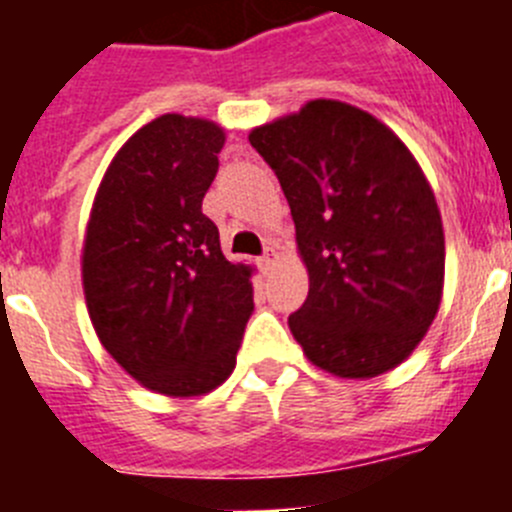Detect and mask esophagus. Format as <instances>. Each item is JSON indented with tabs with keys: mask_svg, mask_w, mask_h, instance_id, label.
Returning <instances> with one entry per match:
<instances>
[{
	"mask_svg": "<svg viewBox=\"0 0 512 512\" xmlns=\"http://www.w3.org/2000/svg\"><path fill=\"white\" fill-rule=\"evenodd\" d=\"M277 261H279L277 253H274V251H266L264 256H261V269H264V271L274 269V266H277Z\"/></svg>",
	"mask_w": 512,
	"mask_h": 512,
	"instance_id": "esophagus-1",
	"label": "esophagus"
}]
</instances>
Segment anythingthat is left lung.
Here are the masks:
<instances>
[{
  "instance_id": "left-lung-1",
  "label": "left lung",
  "mask_w": 512,
  "mask_h": 512,
  "mask_svg": "<svg viewBox=\"0 0 512 512\" xmlns=\"http://www.w3.org/2000/svg\"><path fill=\"white\" fill-rule=\"evenodd\" d=\"M292 210L310 289L289 315L307 359L372 379L408 359L443 295L441 212L408 146L354 104L312 99L253 128Z\"/></svg>"
}]
</instances>
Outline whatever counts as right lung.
<instances>
[{
	"mask_svg": "<svg viewBox=\"0 0 512 512\" xmlns=\"http://www.w3.org/2000/svg\"><path fill=\"white\" fill-rule=\"evenodd\" d=\"M223 146L217 122L156 117L115 153L89 212V318L107 354L158 395L223 384L253 312V269L225 259L202 212Z\"/></svg>",
	"mask_w": 512,
	"mask_h": 512,
	"instance_id": "add662e5",
	"label": "right lung"
}]
</instances>
